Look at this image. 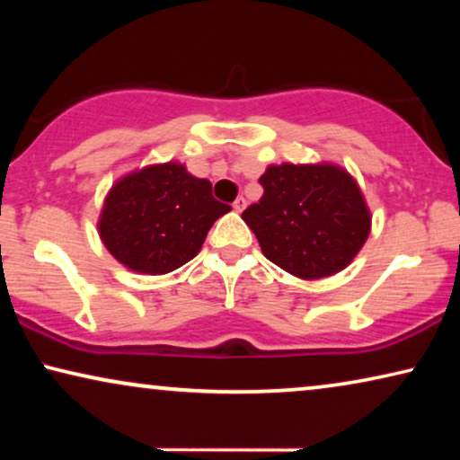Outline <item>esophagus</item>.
<instances>
[{
    "instance_id": "esophagus-1",
    "label": "esophagus",
    "mask_w": 460,
    "mask_h": 460,
    "mask_svg": "<svg viewBox=\"0 0 460 460\" xmlns=\"http://www.w3.org/2000/svg\"><path fill=\"white\" fill-rule=\"evenodd\" d=\"M232 207H234L236 213H243L244 207H247V200H244L243 197H238V199L234 200V205H232Z\"/></svg>"
}]
</instances>
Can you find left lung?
<instances>
[{"label":"left lung","mask_w":460,"mask_h":460,"mask_svg":"<svg viewBox=\"0 0 460 460\" xmlns=\"http://www.w3.org/2000/svg\"><path fill=\"white\" fill-rule=\"evenodd\" d=\"M263 197L243 213L270 261L301 280L341 272L370 234L367 199L335 163H280L260 178Z\"/></svg>","instance_id":"obj_1"}]
</instances>
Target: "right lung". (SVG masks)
<instances>
[{
  "label": "right lung",
  "mask_w": 460,
  "mask_h": 460,
  "mask_svg": "<svg viewBox=\"0 0 460 460\" xmlns=\"http://www.w3.org/2000/svg\"><path fill=\"white\" fill-rule=\"evenodd\" d=\"M228 211L213 199L209 180L194 178L178 161L155 163L111 186L98 234L131 272L167 274L197 257L207 232Z\"/></svg>",
  "instance_id": "right-lung-1"
}]
</instances>
